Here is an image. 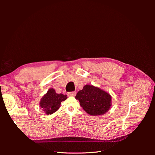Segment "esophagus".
<instances>
[{
  "label": "esophagus",
  "instance_id": "obj_1",
  "mask_svg": "<svg viewBox=\"0 0 155 155\" xmlns=\"http://www.w3.org/2000/svg\"><path fill=\"white\" fill-rule=\"evenodd\" d=\"M76 95V92H68V96H75Z\"/></svg>",
  "mask_w": 155,
  "mask_h": 155
}]
</instances>
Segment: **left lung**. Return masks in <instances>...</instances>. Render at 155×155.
<instances>
[{"instance_id": "obj_1", "label": "left lung", "mask_w": 155, "mask_h": 155, "mask_svg": "<svg viewBox=\"0 0 155 155\" xmlns=\"http://www.w3.org/2000/svg\"><path fill=\"white\" fill-rule=\"evenodd\" d=\"M80 105L88 114L102 115L109 110L111 106V96L101 89L92 85L83 87L76 96Z\"/></svg>"}]
</instances>
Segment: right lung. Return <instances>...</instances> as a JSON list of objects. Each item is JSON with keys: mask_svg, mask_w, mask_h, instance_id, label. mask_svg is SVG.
Masks as SVG:
<instances>
[{"mask_svg": "<svg viewBox=\"0 0 155 155\" xmlns=\"http://www.w3.org/2000/svg\"><path fill=\"white\" fill-rule=\"evenodd\" d=\"M67 98V95L57 94L54 89L50 88L47 93L42 97L40 106L46 114H51L59 109L61 103Z\"/></svg>", "mask_w": 155, "mask_h": 155, "instance_id": "obj_1", "label": "right lung"}]
</instances>
